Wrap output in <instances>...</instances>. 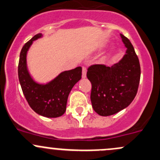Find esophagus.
Here are the masks:
<instances>
[{
  "label": "esophagus",
  "mask_w": 160,
  "mask_h": 160,
  "mask_svg": "<svg viewBox=\"0 0 160 160\" xmlns=\"http://www.w3.org/2000/svg\"><path fill=\"white\" fill-rule=\"evenodd\" d=\"M87 77V67L85 66L82 67V77L85 78Z\"/></svg>",
  "instance_id": "1"
}]
</instances>
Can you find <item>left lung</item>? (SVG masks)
Returning <instances> with one entry per match:
<instances>
[{
  "label": "left lung",
  "instance_id": "8db88e82",
  "mask_svg": "<svg viewBox=\"0 0 160 160\" xmlns=\"http://www.w3.org/2000/svg\"><path fill=\"white\" fill-rule=\"evenodd\" d=\"M120 35L127 48L123 58L111 67L93 64L87 69V77L92 84V106L102 117L115 114L128 107L135 98L139 84V58L129 40Z\"/></svg>",
  "mask_w": 160,
  "mask_h": 160
}]
</instances>
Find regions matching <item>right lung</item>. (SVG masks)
<instances>
[{
  "mask_svg": "<svg viewBox=\"0 0 160 160\" xmlns=\"http://www.w3.org/2000/svg\"><path fill=\"white\" fill-rule=\"evenodd\" d=\"M40 37L41 33L36 34L23 45L20 53L18 77L23 95L32 110L45 117L55 118L62 116L66 111L69 93L81 79L82 68L78 67L63 72L48 84L35 83L27 70L26 55L33 40Z\"/></svg>",
  "mask_w": 160,
  "mask_h": 160,
  "instance_id": "add662e5",
  "label": "right lung"
}]
</instances>
